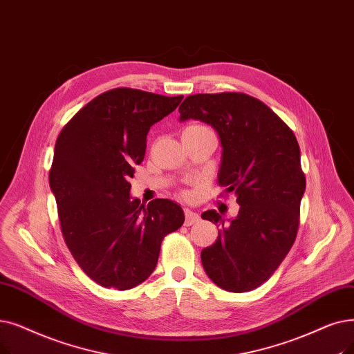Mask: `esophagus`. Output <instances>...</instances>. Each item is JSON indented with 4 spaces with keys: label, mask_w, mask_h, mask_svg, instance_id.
Wrapping results in <instances>:
<instances>
[{
    "label": "esophagus",
    "mask_w": 354,
    "mask_h": 354,
    "mask_svg": "<svg viewBox=\"0 0 354 354\" xmlns=\"http://www.w3.org/2000/svg\"><path fill=\"white\" fill-rule=\"evenodd\" d=\"M199 220V214L198 212H195V211H192V209H185V224L187 225H192V224H195L196 221Z\"/></svg>",
    "instance_id": "34e87169"
}]
</instances>
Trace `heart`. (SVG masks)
<instances>
[{
    "label": "heart",
    "mask_w": 354,
    "mask_h": 354,
    "mask_svg": "<svg viewBox=\"0 0 354 354\" xmlns=\"http://www.w3.org/2000/svg\"><path fill=\"white\" fill-rule=\"evenodd\" d=\"M187 129H195V130H198V129H207V127L199 126V124H194V126H189V127H187Z\"/></svg>",
    "instance_id": "1"
}]
</instances>
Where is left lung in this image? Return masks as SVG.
Masks as SVG:
<instances>
[{
	"mask_svg": "<svg viewBox=\"0 0 354 354\" xmlns=\"http://www.w3.org/2000/svg\"><path fill=\"white\" fill-rule=\"evenodd\" d=\"M180 121H204L223 147L218 183L240 205L225 223L215 209L201 217L221 225L201 252L208 278L230 292L266 282L295 241L305 192L297 137L266 104L243 92L195 94L179 105Z\"/></svg>",
	"mask_w": 354,
	"mask_h": 354,
	"instance_id": "left-lung-1",
	"label": "left lung"
}]
</instances>
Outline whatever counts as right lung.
<instances>
[{"mask_svg":"<svg viewBox=\"0 0 354 354\" xmlns=\"http://www.w3.org/2000/svg\"><path fill=\"white\" fill-rule=\"evenodd\" d=\"M182 95L131 88L104 92L59 133L49 174L60 228L76 263L104 288L131 289L158 265L165 236L185 221L171 199L145 207L131 199L130 178L146 153L150 127Z\"/></svg>","mask_w":354,"mask_h":354,"instance_id":"1","label":"right lung"}]
</instances>
